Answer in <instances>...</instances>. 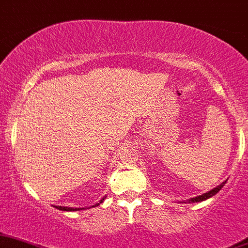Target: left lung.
Returning a JSON list of instances; mask_svg holds the SVG:
<instances>
[{
	"label": "left lung",
	"mask_w": 248,
	"mask_h": 248,
	"mask_svg": "<svg viewBox=\"0 0 248 248\" xmlns=\"http://www.w3.org/2000/svg\"><path fill=\"white\" fill-rule=\"evenodd\" d=\"M224 184H226V181H223V183H222L221 185H218L217 187H215V188H214V190L209 191V192L204 193V195H202V196H198V197H195V198H191V200L188 201V203H196V202H202V201H205V200H208V198L213 197V196H215L216 193H217L218 191L221 190L222 187H223V186H224Z\"/></svg>",
	"instance_id": "left-lung-1"
}]
</instances>
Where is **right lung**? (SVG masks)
I'll use <instances>...</instances> for the list:
<instances>
[{"mask_svg": "<svg viewBox=\"0 0 248 248\" xmlns=\"http://www.w3.org/2000/svg\"><path fill=\"white\" fill-rule=\"evenodd\" d=\"M103 201H104V198L100 201V203ZM96 205H99V203L95 204L94 206H96ZM55 208H57L58 210H63V211H78V210H80V208H69V206H55Z\"/></svg>", "mask_w": 248, "mask_h": 248, "instance_id": "obj_1", "label": "right lung"}]
</instances>
